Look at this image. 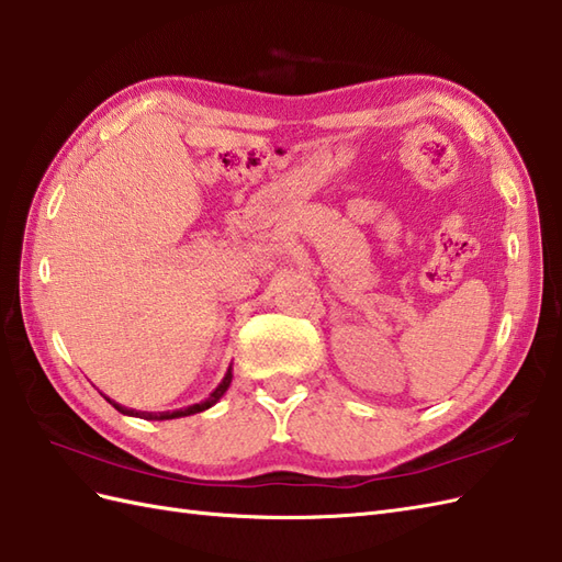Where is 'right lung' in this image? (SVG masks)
Listing matches in <instances>:
<instances>
[{"label": "right lung", "mask_w": 562, "mask_h": 562, "mask_svg": "<svg viewBox=\"0 0 562 562\" xmlns=\"http://www.w3.org/2000/svg\"><path fill=\"white\" fill-rule=\"evenodd\" d=\"M229 383H232V367L227 369V373H225V378H222V381H220V385H217V387L213 390V393L207 395L203 402L191 404V407H184V409H175V412H136V409L122 407V404H116V402L110 400V397H108V402L112 404V407H114L116 412H122V414H126V416H138V419H146V422H167V419H181V416H191V414H199V412L211 409L213 404L220 402V397L227 393Z\"/></svg>", "instance_id": "1"}]
</instances>
